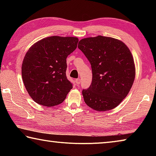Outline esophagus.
Masks as SVG:
<instances>
[{
    "mask_svg": "<svg viewBox=\"0 0 156 156\" xmlns=\"http://www.w3.org/2000/svg\"><path fill=\"white\" fill-rule=\"evenodd\" d=\"M76 83L77 84H80V79H79V78L76 79Z\"/></svg>",
    "mask_w": 156,
    "mask_h": 156,
    "instance_id": "esophagus-1",
    "label": "esophagus"
}]
</instances>
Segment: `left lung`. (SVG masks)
Listing matches in <instances>:
<instances>
[{
    "label": "left lung",
    "mask_w": 156,
    "mask_h": 156,
    "mask_svg": "<svg viewBox=\"0 0 156 156\" xmlns=\"http://www.w3.org/2000/svg\"><path fill=\"white\" fill-rule=\"evenodd\" d=\"M78 47L92 70L91 85L82 91L84 102L98 112L114 109L127 96L135 79L130 50L122 41L102 36L82 39Z\"/></svg>",
    "instance_id": "left-lung-1"
}]
</instances>
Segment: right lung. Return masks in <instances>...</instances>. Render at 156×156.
<instances>
[{
	"label": "right lung",
	"instance_id": "1",
	"mask_svg": "<svg viewBox=\"0 0 156 156\" xmlns=\"http://www.w3.org/2000/svg\"><path fill=\"white\" fill-rule=\"evenodd\" d=\"M76 37L50 36L34 44L22 64V78L36 103L53 107L64 101L73 84L66 76L67 56L77 47Z\"/></svg>",
	"mask_w": 156,
	"mask_h": 156
}]
</instances>
